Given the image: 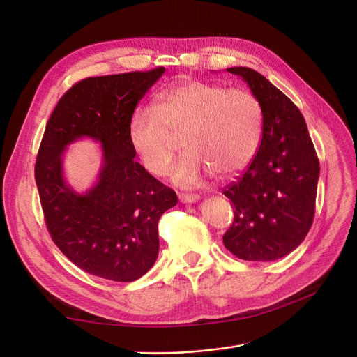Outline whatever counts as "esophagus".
Returning a JSON list of instances; mask_svg holds the SVG:
<instances>
[{
    "label": "esophagus",
    "instance_id": "1",
    "mask_svg": "<svg viewBox=\"0 0 357 357\" xmlns=\"http://www.w3.org/2000/svg\"><path fill=\"white\" fill-rule=\"evenodd\" d=\"M199 199H201V197L197 194H179V201L183 204H192Z\"/></svg>",
    "mask_w": 357,
    "mask_h": 357
}]
</instances>
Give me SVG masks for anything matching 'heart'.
Here are the masks:
<instances>
[{
    "instance_id": "b5f03b06",
    "label": "heart",
    "mask_w": 357,
    "mask_h": 357,
    "mask_svg": "<svg viewBox=\"0 0 357 357\" xmlns=\"http://www.w3.org/2000/svg\"><path fill=\"white\" fill-rule=\"evenodd\" d=\"M186 152L172 167L181 186H197L210 174L229 179L253 160L261 136V108L248 89L188 79L163 91L153 107H139L128 139L147 171L166 174L178 146Z\"/></svg>"
}]
</instances>
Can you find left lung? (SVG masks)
<instances>
[{"instance_id": "1", "label": "left lung", "mask_w": 357, "mask_h": 357, "mask_svg": "<svg viewBox=\"0 0 357 357\" xmlns=\"http://www.w3.org/2000/svg\"><path fill=\"white\" fill-rule=\"evenodd\" d=\"M257 98L264 127L248 171L224 188L234 205V221L222 237L238 259L272 261L295 250L311 229L320 163L296 105L264 75L227 69Z\"/></svg>"}]
</instances>
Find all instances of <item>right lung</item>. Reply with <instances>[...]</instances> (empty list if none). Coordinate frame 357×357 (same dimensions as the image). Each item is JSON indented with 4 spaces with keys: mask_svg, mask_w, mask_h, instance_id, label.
<instances>
[{
    "mask_svg": "<svg viewBox=\"0 0 357 357\" xmlns=\"http://www.w3.org/2000/svg\"><path fill=\"white\" fill-rule=\"evenodd\" d=\"M165 72H128L88 78L54 107L36 162L47 230L54 245L82 271L133 282L155 265L158 222L178 197L135 160L128 139L131 114ZM91 138L102 146L96 182L84 193L64 178L67 146Z\"/></svg>",
    "mask_w": 357,
    "mask_h": 357,
    "instance_id": "obj_1",
    "label": "right lung"
}]
</instances>
